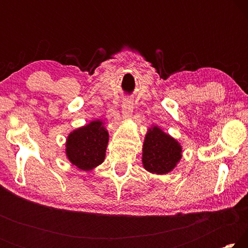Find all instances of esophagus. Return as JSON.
<instances>
[{"label":"esophagus","instance_id":"obj_1","mask_svg":"<svg viewBox=\"0 0 248 248\" xmlns=\"http://www.w3.org/2000/svg\"><path fill=\"white\" fill-rule=\"evenodd\" d=\"M133 111V102L130 99H124L123 103V114L124 117L128 118V117L131 116Z\"/></svg>","mask_w":248,"mask_h":248}]
</instances>
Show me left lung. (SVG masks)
Listing matches in <instances>:
<instances>
[{"mask_svg":"<svg viewBox=\"0 0 248 248\" xmlns=\"http://www.w3.org/2000/svg\"><path fill=\"white\" fill-rule=\"evenodd\" d=\"M142 150L143 167L153 174L170 173L182 158V145L156 125L148 130Z\"/></svg>","mask_w":248,"mask_h":248,"instance_id":"1","label":"left lung"}]
</instances>
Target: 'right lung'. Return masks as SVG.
<instances>
[{
  "mask_svg": "<svg viewBox=\"0 0 248 248\" xmlns=\"http://www.w3.org/2000/svg\"><path fill=\"white\" fill-rule=\"evenodd\" d=\"M109 134L102 120L91 121L69 134L65 153L69 161L82 170L102 164L106 155Z\"/></svg>",
  "mask_w": 248,
  "mask_h": 248,
  "instance_id": "1",
  "label": "right lung"
}]
</instances>
